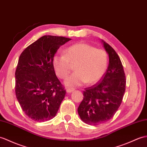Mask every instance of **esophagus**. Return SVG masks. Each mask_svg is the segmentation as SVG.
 I'll return each mask as SVG.
<instances>
[{
  "mask_svg": "<svg viewBox=\"0 0 147 147\" xmlns=\"http://www.w3.org/2000/svg\"><path fill=\"white\" fill-rule=\"evenodd\" d=\"M74 90L73 89V88H68V89L66 90V91H67V93H71V92L74 91Z\"/></svg>",
  "mask_w": 147,
  "mask_h": 147,
  "instance_id": "34e87169",
  "label": "esophagus"
}]
</instances>
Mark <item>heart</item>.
Instances as JSON below:
<instances>
[{
    "instance_id": "obj_1",
    "label": "heart",
    "mask_w": 147,
    "mask_h": 147,
    "mask_svg": "<svg viewBox=\"0 0 147 147\" xmlns=\"http://www.w3.org/2000/svg\"><path fill=\"white\" fill-rule=\"evenodd\" d=\"M53 67L57 76L65 79L74 65L75 73L66 80L68 87L94 84L103 77L108 67V56L103 49H96L85 42L73 44L64 51V55L53 57Z\"/></svg>"
}]
</instances>
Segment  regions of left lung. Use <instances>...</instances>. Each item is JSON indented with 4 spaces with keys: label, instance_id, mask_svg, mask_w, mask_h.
Listing matches in <instances>:
<instances>
[{
    "label": "left lung",
    "instance_id": "1",
    "mask_svg": "<svg viewBox=\"0 0 147 147\" xmlns=\"http://www.w3.org/2000/svg\"><path fill=\"white\" fill-rule=\"evenodd\" d=\"M109 56V64L100 83L85 88L83 100L78 108L82 121L98 125L113 117L122 102L126 78L121 60L116 51L101 40Z\"/></svg>",
    "mask_w": 147,
    "mask_h": 147
}]
</instances>
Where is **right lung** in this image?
<instances>
[{
	"label": "right lung",
	"instance_id": "add662e5",
	"mask_svg": "<svg viewBox=\"0 0 147 147\" xmlns=\"http://www.w3.org/2000/svg\"><path fill=\"white\" fill-rule=\"evenodd\" d=\"M71 40L44 36L23 51L16 71V95L31 120L46 121L55 117L66 90L57 79L53 57L61 46Z\"/></svg>",
	"mask_w": 147,
	"mask_h": 147
}]
</instances>
